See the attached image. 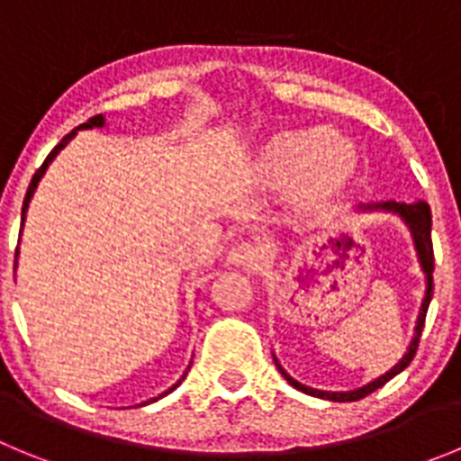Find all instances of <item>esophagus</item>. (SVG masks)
I'll use <instances>...</instances> for the list:
<instances>
[{
    "label": "esophagus",
    "instance_id": "34e87169",
    "mask_svg": "<svg viewBox=\"0 0 461 461\" xmlns=\"http://www.w3.org/2000/svg\"><path fill=\"white\" fill-rule=\"evenodd\" d=\"M263 258H266V251L263 247L256 242H238L230 247L228 251V263L235 267H244V270H256V267L263 266Z\"/></svg>",
    "mask_w": 461,
    "mask_h": 461
}]
</instances>
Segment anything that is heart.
Listing matches in <instances>:
<instances>
[{"label": "heart", "mask_w": 461, "mask_h": 461, "mask_svg": "<svg viewBox=\"0 0 461 461\" xmlns=\"http://www.w3.org/2000/svg\"><path fill=\"white\" fill-rule=\"evenodd\" d=\"M357 168V149L337 131L304 129L281 133L263 149L258 177L267 186L295 185L309 205L335 198Z\"/></svg>", "instance_id": "heart-1"}]
</instances>
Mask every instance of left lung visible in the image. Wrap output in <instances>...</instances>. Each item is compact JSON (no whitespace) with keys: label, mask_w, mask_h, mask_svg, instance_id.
Masks as SVG:
<instances>
[{"label":"left lung","mask_w":461,"mask_h":461,"mask_svg":"<svg viewBox=\"0 0 461 461\" xmlns=\"http://www.w3.org/2000/svg\"><path fill=\"white\" fill-rule=\"evenodd\" d=\"M365 210H388V212H397L399 217H404V221L409 223V228H411V233H413L415 249H418V256H420L422 267H425V272H427V293H425V300H422V309H420V316H418V325H415V337H413V341H411L406 356L402 357V360H399L388 374H383V376L376 378V381L367 383L365 388H357V390H353V393H323V390L307 388V385H303V383L293 381V378L288 376L284 369H281L279 362L275 360L276 367H279V372L284 374V378L291 383L293 388L303 390V393H307V394H313V397L330 399V402H357V399L372 394L374 390H378L381 385H385L390 378L397 376L399 372H404V369L409 367L411 360L415 357V351H418V344H420L422 328H425L427 309H429V303H431V291H434V281H431V272H434V247H431V212H429V205H427V203H422V201L415 203V205H404V203L390 201V203H376V205H367Z\"/></svg>","instance_id":"1"}]
</instances>
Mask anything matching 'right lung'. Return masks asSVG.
Returning <instances> with one entry per match:
<instances>
[{
  "label": "right lung",
  "mask_w": 461,
  "mask_h": 461,
  "mask_svg": "<svg viewBox=\"0 0 461 461\" xmlns=\"http://www.w3.org/2000/svg\"><path fill=\"white\" fill-rule=\"evenodd\" d=\"M92 126H104V117H101V115H94L92 120H87V122H85V124H80L78 129H92ZM78 129H73L71 133H67V136L62 138V142H59V145H55V149H52V152L48 154V157H46V161H43V166H41V168L36 170V173H34V177H32V182H30V189H27V194H24V203H23V221H24V212H27V205H30L32 195H34V189H36V185H39V180H41V177H43V173H46L48 164H50L52 158H55L57 154H59V149H62L64 145H67V142L71 140V138H73V133L78 131ZM185 376H186V374H185ZM185 376H182V378H185ZM177 385H180V381H177ZM177 385H173V388H170V390H175V388H177ZM170 390H168V393H170ZM168 393H166V394H168Z\"/></svg>",
  "instance_id": "1"
}]
</instances>
